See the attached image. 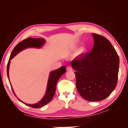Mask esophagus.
I'll list each match as a JSON object with an SVG mask.
<instances>
[{
	"mask_svg": "<svg viewBox=\"0 0 128 128\" xmlns=\"http://www.w3.org/2000/svg\"><path fill=\"white\" fill-rule=\"evenodd\" d=\"M72 70V68L71 67H69V66H68V67H67V71Z\"/></svg>",
	"mask_w": 128,
	"mask_h": 128,
	"instance_id": "1",
	"label": "esophagus"
}]
</instances>
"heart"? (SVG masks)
Masks as SVG:
<instances>
[{
	"mask_svg": "<svg viewBox=\"0 0 128 128\" xmlns=\"http://www.w3.org/2000/svg\"><path fill=\"white\" fill-rule=\"evenodd\" d=\"M86 52V49L85 47H81L80 49L78 50L77 52V55L78 56H80L83 55Z\"/></svg>",
	"mask_w": 128,
	"mask_h": 128,
	"instance_id": "obj_1",
	"label": "heart"
}]
</instances>
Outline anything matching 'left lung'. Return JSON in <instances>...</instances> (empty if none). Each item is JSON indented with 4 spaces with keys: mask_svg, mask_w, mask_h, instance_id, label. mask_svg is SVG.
<instances>
[{
    "mask_svg": "<svg viewBox=\"0 0 128 128\" xmlns=\"http://www.w3.org/2000/svg\"><path fill=\"white\" fill-rule=\"evenodd\" d=\"M94 45L90 52L72 61L76 70V85L84 99L97 102L106 99L118 83L120 60L111 42L102 35L92 34Z\"/></svg>",
    "mask_w": 128,
    "mask_h": 128,
    "instance_id": "left-lung-1",
    "label": "left lung"
}]
</instances>
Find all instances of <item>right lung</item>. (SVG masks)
Segmentation results:
<instances>
[{"instance_id": "obj_1", "label": "right lung", "mask_w": 128, "mask_h": 128, "mask_svg": "<svg viewBox=\"0 0 128 128\" xmlns=\"http://www.w3.org/2000/svg\"><path fill=\"white\" fill-rule=\"evenodd\" d=\"M45 42V40L44 39H43V38H37V39H35V38L29 37L28 38H26V39L20 42L16 45V46L14 48L12 52L11 53L10 58L8 62V64H7V76H8L9 80H10L9 67H10V60L11 59H12L18 53L22 51L23 50H24L26 48H40L42 45H44ZM66 72V67L62 66L59 69H56V70H53L50 72L48 80V86H47V89H46V94L44 96V97L42 98L40 101L38 102L35 104H27L26 103L22 102L21 100H20L19 99H18V100L19 101H20L21 102L26 104V105L32 108H40L42 106H45V104H46L51 102L52 99H53V96L54 95L55 92H56V83L58 82V81L59 80L60 77L63 74H64ZM10 86L12 87L11 84H10ZM12 90L14 95L16 96L13 91L12 87Z\"/></svg>"}]
</instances>
